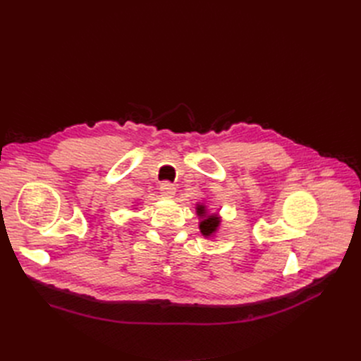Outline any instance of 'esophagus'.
<instances>
[{
  "label": "esophagus",
  "instance_id": "esophagus-1",
  "mask_svg": "<svg viewBox=\"0 0 361 361\" xmlns=\"http://www.w3.org/2000/svg\"><path fill=\"white\" fill-rule=\"evenodd\" d=\"M159 190H161V195L166 199H173L176 196V187L171 183H162Z\"/></svg>",
  "mask_w": 361,
  "mask_h": 361
}]
</instances>
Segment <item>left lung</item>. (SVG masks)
I'll use <instances>...</instances> for the list:
<instances>
[{
    "label": "left lung",
    "mask_w": 361,
    "mask_h": 361,
    "mask_svg": "<svg viewBox=\"0 0 361 361\" xmlns=\"http://www.w3.org/2000/svg\"><path fill=\"white\" fill-rule=\"evenodd\" d=\"M196 214L200 219V222H199L200 233L206 238L215 237V234L218 233L219 226H221V216L218 214H211L209 209L206 207V204H203V203L196 204Z\"/></svg>",
    "instance_id": "8db88e82"
}]
</instances>
